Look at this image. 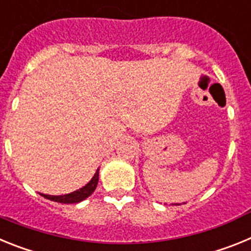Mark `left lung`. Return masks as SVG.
I'll use <instances>...</instances> for the list:
<instances>
[{
	"label": "left lung",
	"mask_w": 251,
	"mask_h": 251,
	"mask_svg": "<svg viewBox=\"0 0 251 251\" xmlns=\"http://www.w3.org/2000/svg\"><path fill=\"white\" fill-rule=\"evenodd\" d=\"M172 205H174V203H172ZM175 205H181V203H175Z\"/></svg>",
	"instance_id": "8db88e82"
}]
</instances>
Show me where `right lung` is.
I'll use <instances>...</instances> for the list:
<instances>
[{
  "mask_svg": "<svg viewBox=\"0 0 251 251\" xmlns=\"http://www.w3.org/2000/svg\"><path fill=\"white\" fill-rule=\"evenodd\" d=\"M98 181H99V168L97 170V172H95L94 176H93V178L90 179L89 182L86 183L85 186H83L81 188H79V190H76V191L70 192V194H66V195H60V196H52V195H45V194H41V196H44L45 199H48V200L55 201V202H60V203L81 202V201L88 199V197L95 191L97 185H98Z\"/></svg>",
  "mask_w": 251,
  "mask_h": 251,
  "instance_id": "obj_1",
  "label": "right lung"
}]
</instances>
